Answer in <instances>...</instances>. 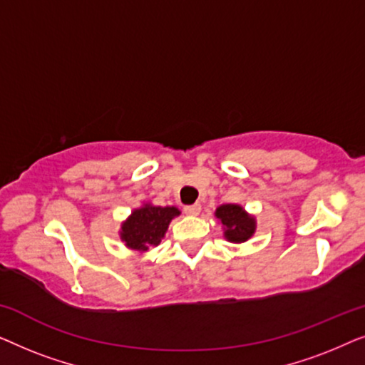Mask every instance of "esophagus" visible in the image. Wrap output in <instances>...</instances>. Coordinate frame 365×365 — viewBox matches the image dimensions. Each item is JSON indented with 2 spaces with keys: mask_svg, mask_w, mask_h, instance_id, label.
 Returning a JSON list of instances; mask_svg holds the SVG:
<instances>
[{
  "mask_svg": "<svg viewBox=\"0 0 365 365\" xmlns=\"http://www.w3.org/2000/svg\"><path fill=\"white\" fill-rule=\"evenodd\" d=\"M184 212L189 214V216H197V214L201 212V204L194 202L189 204V206H184Z\"/></svg>",
  "mask_w": 365,
  "mask_h": 365,
  "instance_id": "1",
  "label": "esophagus"
}]
</instances>
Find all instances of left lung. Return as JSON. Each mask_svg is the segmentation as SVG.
I'll return each instance as SVG.
<instances>
[{"label": "left lung", "instance_id": "8db88e82", "mask_svg": "<svg viewBox=\"0 0 365 365\" xmlns=\"http://www.w3.org/2000/svg\"><path fill=\"white\" fill-rule=\"evenodd\" d=\"M216 217L224 226V237L231 242H246L256 232V219L239 204H222L216 209Z\"/></svg>", "mask_w": 365, "mask_h": 365}]
</instances>
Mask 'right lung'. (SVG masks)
<instances>
[{"label": "right lung", "instance_id": "add662e5", "mask_svg": "<svg viewBox=\"0 0 365 365\" xmlns=\"http://www.w3.org/2000/svg\"><path fill=\"white\" fill-rule=\"evenodd\" d=\"M181 211L174 206H153L144 204L143 207L134 209L121 226V241L129 249L138 252H146L149 247L158 246L166 234L169 222L179 216Z\"/></svg>", "mask_w": 365, "mask_h": 365}]
</instances>
